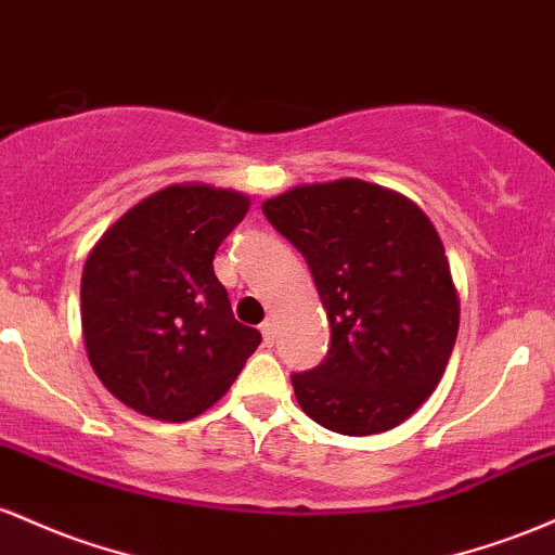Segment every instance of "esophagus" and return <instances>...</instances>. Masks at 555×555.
<instances>
[{
	"mask_svg": "<svg viewBox=\"0 0 555 555\" xmlns=\"http://www.w3.org/2000/svg\"><path fill=\"white\" fill-rule=\"evenodd\" d=\"M259 330H261V338H264L267 346L275 344V322L264 320V322H261V325H259Z\"/></svg>",
	"mask_w": 555,
	"mask_h": 555,
	"instance_id": "1",
	"label": "esophagus"
}]
</instances>
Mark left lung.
I'll return each mask as SVG.
<instances>
[{
    "mask_svg": "<svg viewBox=\"0 0 555 555\" xmlns=\"http://www.w3.org/2000/svg\"><path fill=\"white\" fill-rule=\"evenodd\" d=\"M261 211L307 259L327 357L291 375L298 406L340 435L401 425L443 377L459 294L443 241L412 198L357 178L298 185Z\"/></svg>",
    "mask_w": 555,
    "mask_h": 555,
    "instance_id": "obj_1",
    "label": "left lung"
}]
</instances>
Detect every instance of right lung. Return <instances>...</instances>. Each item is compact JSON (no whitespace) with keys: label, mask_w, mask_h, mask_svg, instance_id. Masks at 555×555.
<instances>
[{"label":"right lung","mask_w":555,"mask_h":555,"mask_svg":"<svg viewBox=\"0 0 555 555\" xmlns=\"http://www.w3.org/2000/svg\"><path fill=\"white\" fill-rule=\"evenodd\" d=\"M248 204L238 191L167 185L91 248L80 278L86 351L104 388L139 414L194 420L261 344L233 317L211 267Z\"/></svg>","instance_id":"1"}]
</instances>
